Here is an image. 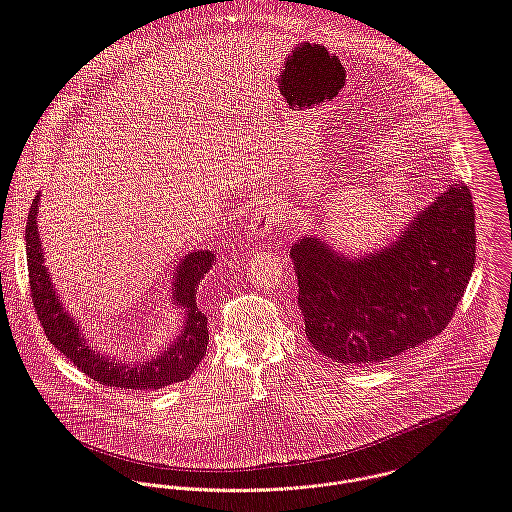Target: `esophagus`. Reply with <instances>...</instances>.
Returning a JSON list of instances; mask_svg holds the SVG:
<instances>
[{"label":"esophagus","mask_w":512,"mask_h":512,"mask_svg":"<svg viewBox=\"0 0 512 512\" xmlns=\"http://www.w3.org/2000/svg\"><path fill=\"white\" fill-rule=\"evenodd\" d=\"M280 218H282V212L274 198H264V200L256 202L254 218L250 224V232H252L254 240H266L276 230Z\"/></svg>","instance_id":"34e87169"}]
</instances>
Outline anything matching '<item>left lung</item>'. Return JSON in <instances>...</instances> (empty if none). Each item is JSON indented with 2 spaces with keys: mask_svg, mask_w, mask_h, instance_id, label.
<instances>
[{
  "mask_svg": "<svg viewBox=\"0 0 512 512\" xmlns=\"http://www.w3.org/2000/svg\"><path fill=\"white\" fill-rule=\"evenodd\" d=\"M475 242L465 184L447 186L395 242L363 256L304 236L290 256L308 340L343 365H371L439 336L473 274Z\"/></svg>",
  "mask_w": 512,
  "mask_h": 512,
  "instance_id": "1",
  "label": "left lung"
}]
</instances>
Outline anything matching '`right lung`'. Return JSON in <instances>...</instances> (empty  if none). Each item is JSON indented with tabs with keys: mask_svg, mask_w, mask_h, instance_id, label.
<instances>
[{
	"mask_svg": "<svg viewBox=\"0 0 512 512\" xmlns=\"http://www.w3.org/2000/svg\"><path fill=\"white\" fill-rule=\"evenodd\" d=\"M39 192L31 202L27 228H25V250H27V272L31 286V300L37 312L39 324L47 340L51 341L67 359H71L91 379L121 389H163L176 381H184L198 367L206 353L208 328L206 316L196 306V286L216 260L210 250H194L182 256L176 266L172 280V302L184 314L180 334L171 345L165 347L155 359H141L131 363H119L103 353L95 351L85 340L79 324L63 308L55 294L49 272L43 264V248L37 232Z\"/></svg>",
	"mask_w": 512,
	"mask_h": 512,
	"instance_id": "1",
	"label": "right lung"
}]
</instances>
